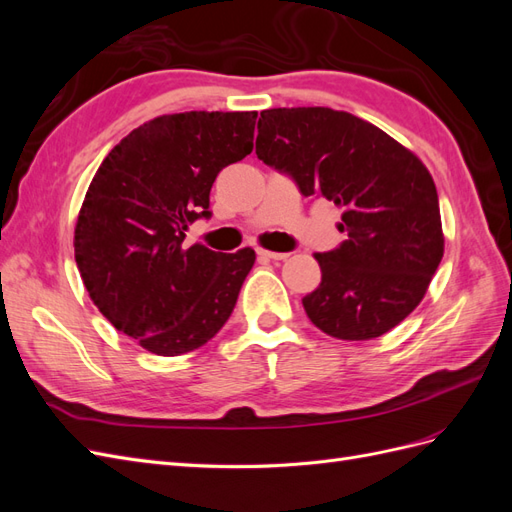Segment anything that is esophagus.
<instances>
[{
    "instance_id": "34e87169",
    "label": "esophagus",
    "mask_w": 512,
    "mask_h": 512,
    "mask_svg": "<svg viewBox=\"0 0 512 512\" xmlns=\"http://www.w3.org/2000/svg\"><path fill=\"white\" fill-rule=\"evenodd\" d=\"M256 254H258L260 258H267V260H286V258L290 256V254H286V252H271V250H262V247H258Z\"/></svg>"
}]
</instances>
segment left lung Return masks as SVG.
I'll return each instance as SVG.
<instances>
[{"label": "left lung", "instance_id": "8db88e82", "mask_svg": "<svg viewBox=\"0 0 512 512\" xmlns=\"http://www.w3.org/2000/svg\"><path fill=\"white\" fill-rule=\"evenodd\" d=\"M256 156L303 196L342 207L346 241L316 254L320 286L303 297L316 327L361 342L391 331L423 301L444 254L436 183L410 149L374 123L324 106L269 108Z\"/></svg>", "mask_w": 512, "mask_h": 512}]
</instances>
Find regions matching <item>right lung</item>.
<instances>
[{"instance_id":"add662e5","label":"right lung","mask_w":512,"mask_h":512,"mask_svg":"<svg viewBox=\"0 0 512 512\" xmlns=\"http://www.w3.org/2000/svg\"><path fill=\"white\" fill-rule=\"evenodd\" d=\"M256 117H156L115 145L91 179L74 228L76 267L102 316L153 354L205 346L254 267L250 247L213 252L188 245L185 232L211 218L220 170L252 153Z\"/></svg>"}]
</instances>
